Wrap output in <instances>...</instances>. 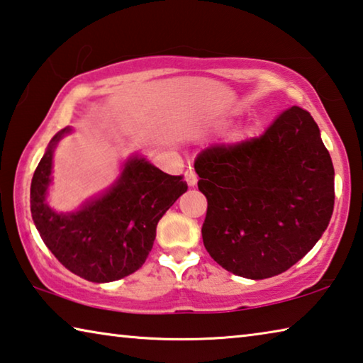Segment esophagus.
Instances as JSON below:
<instances>
[{"mask_svg":"<svg viewBox=\"0 0 363 363\" xmlns=\"http://www.w3.org/2000/svg\"><path fill=\"white\" fill-rule=\"evenodd\" d=\"M186 181H187V184L189 186H195V184H197V181H199V177H197V174H195V171L194 169H191V171H187V174H186Z\"/></svg>","mask_w":363,"mask_h":363,"instance_id":"esophagus-1","label":"esophagus"}]
</instances>
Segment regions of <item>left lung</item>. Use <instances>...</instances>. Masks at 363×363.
<instances>
[{
    "instance_id": "1",
    "label": "left lung",
    "mask_w": 363,
    "mask_h": 363,
    "mask_svg": "<svg viewBox=\"0 0 363 363\" xmlns=\"http://www.w3.org/2000/svg\"><path fill=\"white\" fill-rule=\"evenodd\" d=\"M203 245L250 279L281 274L316 244L335 208V168L310 113L291 106L260 137L216 143L195 168Z\"/></svg>"
}]
</instances>
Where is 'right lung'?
<instances>
[{
	"label": "right lung",
	"mask_w": 363,
	"mask_h": 363,
	"mask_svg": "<svg viewBox=\"0 0 363 363\" xmlns=\"http://www.w3.org/2000/svg\"><path fill=\"white\" fill-rule=\"evenodd\" d=\"M65 128L51 139L30 186L33 223L61 264L91 283H109L139 269L150 254L157 224L187 191L182 176L166 174L143 158L125 163L116 186L71 215H57L45 202L51 160Z\"/></svg>",
	"instance_id": "1"
}]
</instances>
